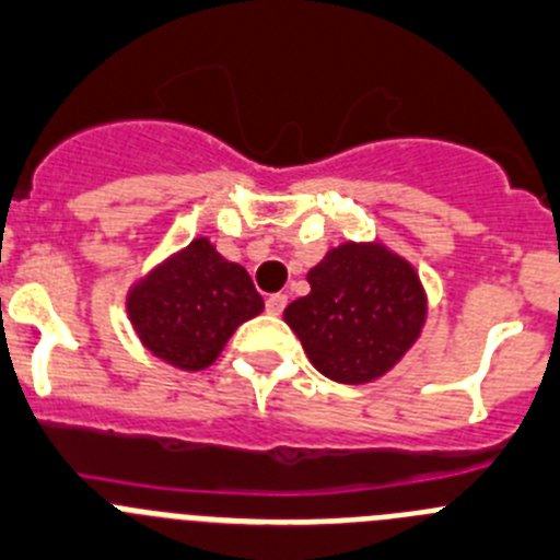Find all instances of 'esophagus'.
<instances>
[{
    "label": "esophagus",
    "mask_w": 560,
    "mask_h": 560,
    "mask_svg": "<svg viewBox=\"0 0 560 560\" xmlns=\"http://www.w3.org/2000/svg\"><path fill=\"white\" fill-rule=\"evenodd\" d=\"M265 306H268L270 315H281V312H284V306H287V295H281V292H273V295H268Z\"/></svg>",
    "instance_id": "obj_1"
}]
</instances>
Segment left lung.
I'll use <instances>...</instances> for the list:
<instances>
[{"label":"left lung","instance_id":"obj_1","mask_svg":"<svg viewBox=\"0 0 560 560\" xmlns=\"http://www.w3.org/2000/svg\"><path fill=\"white\" fill-rule=\"evenodd\" d=\"M310 295L284 320L312 365L342 385H365L399 365L427 324V290L405 256L380 240H346L306 273Z\"/></svg>","mask_w":560,"mask_h":560}]
</instances>
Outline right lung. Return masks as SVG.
<instances>
[{
  "label": "right lung",
  "instance_id": "obj_1",
  "mask_svg": "<svg viewBox=\"0 0 560 560\" xmlns=\"http://www.w3.org/2000/svg\"><path fill=\"white\" fill-rule=\"evenodd\" d=\"M125 310L150 354L180 371H203L265 301L243 265L225 259L209 236H195L128 287Z\"/></svg>",
  "mask_w": 560,
  "mask_h": 560
}]
</instances>
